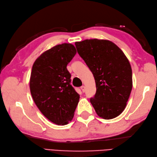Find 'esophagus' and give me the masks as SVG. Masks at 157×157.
<instances>
[{"instance_id": "1", "label": "esophagus", "mask_w": 157, "mask_h": 157, "mask_svg": "<svg viewBox=\"0 0 157 157\" xmlns=\"http://www.w3.org/2000/svg\"><path fill=\"white\" fill-rule=\"evenodd\" d=\"M80 89H81V90L82 91V92H84L85 90H86V88H85L84 86H82L81 87H80Z\"/></svg>"}]
</instances>
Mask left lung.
<instances>
[{
  "instance_id": "obj_1",
  "label": "left lung",
  "mask_w": 157,
  "mask_h": 157,
  "mask_svg": "<svg viewBox=\"0 0 157 157\" xmlns=\"http://www.w3.org/2000/svg\"><path fill=\"white\" fill-rule=\"evenodd\" d=\"M80 56L92 71L96 93L90 98L97 115L109 120L124 110L132 89V72L127 57L113 42L89 39L75 42Z\"/></svg>"
}]
</instances>
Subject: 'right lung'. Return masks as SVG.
<instances>
[{
  "label": "right lung",
  "instance_id": "right-lung-1",
  "mask_svg": "<svg viewBox=\"0 0 157 157\" xmlns=\"http://www.w3.org/2000/svg\"><path fill=\"white\" fill-rule=\"evenodd\" d=\"M76 53L73 44L56 45L38 57L32 67L29 87L33 101L42 115L57 125L72 121L79 101L67 69Z\"/></svg>",
  "mask_w": 157,
  "mask_h": 157
}]
</instances>
